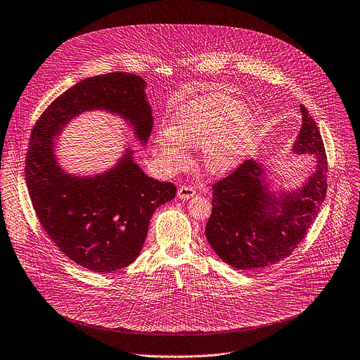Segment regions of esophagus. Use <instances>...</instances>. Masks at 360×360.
<instances>
[{
	"label": "esophagus",
	"mask_w": 360,
	"mask_h": 360,
	"mask_svg": "<svg viewBox=\"0 0 360 360\" xmlns=\"http://www.w3.org/2000/svg\"><path fill=\"white\" fill-rule=\"evenodd\" d=\"M195 195H196L195 188H192V186H189V185H181V186L178 188V196H179L181 199H191V198H193Z\"/></svg>",
	"instance_id": "1"
}]
</instances>
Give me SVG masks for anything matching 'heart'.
I'll list each match as a JSON object with an SVG mask.
<instances>
[{
	"label": "heart",
	"instance_id": "1",
	"mask_svg": "<svg viewBox=\"0 0 360 360\" xmlns=\"http://www.w3.org/2000/svg\"><path fill=\"white\" fill-rule=\"evenodd\" d=\"M255 115L229 96L213 91L182 104L172 115V127L155 132L154 148L160 164L169 171L188 161L186 146H202V160L210 172L235 167L257 141Z\"/></svg>",
	"mask_w": 360,
	"mask_h": 360
}]
</instances>
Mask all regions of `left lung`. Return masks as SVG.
<instances>
[{
  "label": "left lung",
  "mask_w": 360,
  "mask_h": 360,
  "mask_svg": "<svg viewBox=\"0 0 360 360\" xmlns=\"http://www.w3.org/2000/svg\"><path fill=\"white\" fill-rule=\"evenodd\" d=\"M295 150L317 157L307 182L283 200L270 199L260 182L262 167L245 160L213 184V210L206 238L225 263L240 270H260L292 255L304 239L327 193L328 162L320 131L306 107Z\"/></svg>",
  "instance_id": "8db88e82"
}]
</instances>
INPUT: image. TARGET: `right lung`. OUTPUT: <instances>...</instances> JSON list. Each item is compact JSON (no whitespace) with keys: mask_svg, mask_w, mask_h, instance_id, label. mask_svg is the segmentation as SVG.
<instances>
[{"mask_svg":"<svg viewBox=\"0 0 360 360\" xmlns=\"http://www.w3.org/2000/svg\"><path fill=\"white\" fill-rule=\"evenodd\" d=\"M144 86L134 73L83 79L58 96L32 129L25 176L36 216L60 250L90 271L112 273L135 262L150 218L175 198L176 188L147 176L129 150L104 175L82 179L67 175L54 160L51 138L79 112L105 108L128 118L146 143L153 117Z\"/></svg>","mask_w":360,"mask_h":360,"instance_id":"obj_1","label":"right lung"}]
</instances>
